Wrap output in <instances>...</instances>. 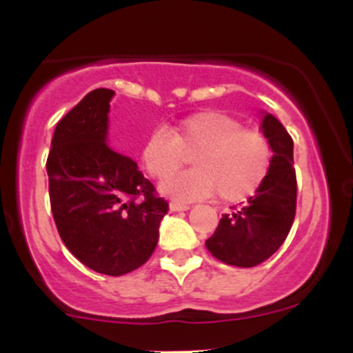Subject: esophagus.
<instances>
[{
  "label": "esophagus",
  "mask_w": 353,
  "mask_h": 353,
  "mask_svg": "<svg viewBox=\"0 0 353 353\" xmlns=\"http://www.w3.org/2000/svg\"><path fill=\"white\" fill-rule=\"evenodd\" d=\"M169 208L170 212H184V210H190V205H186V203H179V201H170Z\"/></svg>",
  "instance_id": "34e87169"
}]
</instances>
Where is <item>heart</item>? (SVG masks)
<instances>
[{
  "label": "heart",
  "mask_w": 353,
  "mask_h": 353,
  "mask_svg": "<svg viewBox=\"0 0 353 353\" xmlns=\"http://www.w3.org/2000/svg\"><path fill=\"white\" fill-rule=\"evenodd\" d=\"M192 155L195 169L171 178ZM141 160L155 179H166L163 193L174 198H201L215 190L220 201H243L266 179L272 147L263 131L244 128L237 117L201 110L172 130L159 128L145 141Z\"/></svg>",
  "instance_id": "b5f03b06"
}]
</instances>
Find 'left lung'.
Returning a JSON list of instances; mask_svg holds the SVG:
<instances>
[{
    "label": "left lung",
    "mask_w": 353,
    "mask_h": 353,
    "mask_svg": "<svg viewBox=\"0 0 353 353\" xmlns=\"http://www.w3.org/2000/svg\"><path fill=\"white\" fill-rule=\"evenodd\" d=\"M261 131L273 150L272 167L256 194L232 213L222 215L206 249L225 265L251 268L266 261L287 239L297 206L294 141L272 114L263 117Z\"/></svg>",
    "instance_id": "1"
}]
</instances>
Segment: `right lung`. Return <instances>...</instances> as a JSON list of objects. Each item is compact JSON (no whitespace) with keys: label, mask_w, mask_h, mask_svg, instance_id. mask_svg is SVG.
Returning a JSON list of instances; mask_svg holds the SVG:
<instances>
[{"label":"right lung","mask_w":353,"mask_h":353,"mask_svg":"<svg viewBox=\"0 0 353 353\" xmlns=\"http://www.w3.org/2000/svg\"><path fill=\"white\" fill-rule=\"evenodd\" d=\"M112 95L95 88L59 121L46 167L63 243L94 272L121 276L148 261L169 203L131 157L105 143Z\"/></svg>","instance_id":"add662e5"}]
</instances>
